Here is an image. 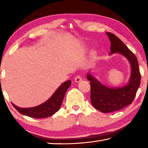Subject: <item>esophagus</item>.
I'll list each match as a JSON object with an SVG mask.
<instances>
[{
  "label": "esophagus",
  "mask_w": 148,
  "mask_h": 148,
  "mask_svg": "<svg viewBox=\"0 0 148 148\" xmlns=\"http://www.w3.org/2000/svg\"><path fill=\"white\" fill-rule=\"evenodd\" d=\"M81 81H82V77L80 76H77L75 77V81H76V83H79Z\"/></svg>",
  "instance_id": "34e87169"
}]
</instances>
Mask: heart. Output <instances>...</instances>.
<instances>
[{"mask_svg": "<svg viewBox=\"0 0 148 148\" xmlns=\"http://www.w3.org/2000/svg\"><path fill=\"white\" fill-rule=\"evenodd\" d=\"M92 56H93V57H95V56L97 55V53H96V52H95V51L92 52Z\"/></svg>", "mask_w": 148, "mask_h": 148, "instance_id": "b5f03b06", "label": "heart"}]
</instances>
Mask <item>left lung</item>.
<instances>
[{
    "label": "left lung",
    "instance_id": "obj_1",
    "mask_svg": "<svg viewBox=\"0 0 148 148\" xmlns=\"http://www.w3.org/2000/svg\"><path fill=\"white\" fill-rule=\"evenodd\" d=\"M111 41V53H118L126 58L130 63V76L125 85L109 87L99 81L92 74L88 73L86 78L90 81L91 103L96 109L104 113L120 110L133 102L140 84L139 63L136 56L114 34L106 32Z\"/></svg>",
    "mask_w": 148,
    "mask_h": 148
}]
</instances>
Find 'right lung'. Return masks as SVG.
<instances>
[{
	"label": "right lung",
	"mask_w": 148,
	"mask_h": 148,
	"mask_svg": "<svg viewBox=\"0 0 148 148\" xmlns=\"http://www.w3.org/2000/svg\"><path fill=\"white\" fill-rule=\"evenodd\" d=\"M71 85V80L63 83L48 100L33 108H22L14 105L13 103L12 104L21 114L36 118H48L54 114L60 108L65 94Z\"/></svg>",
	"instance_id": "right-lung-1"
}]
</instances>
